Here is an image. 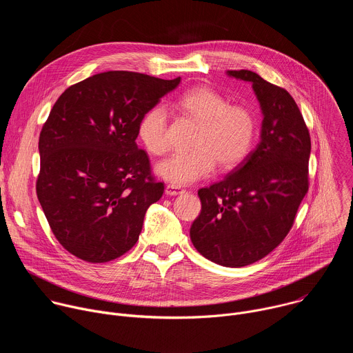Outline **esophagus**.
I'll return each instance as SVG.
<instances>
[{
  "mask_svg": "<svg viewBox=\"0 0 353 353\" xmlns=\"http://www.w3.org/2000/svg\"><path fill=\"white\" fill-rule=\"evenodd\" d=\"M165 191H166V194H168V195H177V194H183V192H185V190H184V188H181L180 185H174V184H168Z\"/></svg>",
  "mask_w": 353,
  "mask_h": 353,
  "instance_id": "obj_1",
  "label": "esophagus"
}]
</instances>
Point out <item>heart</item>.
I'll list each match as a JSON object with an SVG mask.
<instances>
[{"mask_svg":"<svg viewBox=\"0 0 353 353\" xmlns=\"http://www.w3.org/2000/svg\"><path fill=\"white\" fill-rule=\"evenodd\" d=\"M177 106L199 121L194 149L176 152L157 166L165 180L190 184L208 177L216 162L222 169L237 166L254 143L257 121L250 109L229 105V100L210 86H195L177 99ZM138 137L148 152L163 155L169 149L168 114L163 108L149 109L138 123Z\"/></svg>","mask_w":353,"mask_h":353,"instance_id":"heart-1","label":"heart"}]
</instances>
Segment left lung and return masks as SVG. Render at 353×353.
Here are the masks:
<instances>
[{"mask_svg": "<svg viewBox=\"0 0 353 353\" xmlns=\"http://www.w3.org/2000/svg\"><path fill=\"white\" fill-rule=\"evenodd\" d=\"M229 75L253 83L264 114L261 141L222 181L198 190L201 214L190 237L199 254L239 268L276 248L309 191L310 132L290 93L259 74Z\"/></svg>", "mask_w": 353, "mask_h": 353, "instance_id": "obj_1", "label": "left lung"}]
</instances>
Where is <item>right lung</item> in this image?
I'll return each mask as SVG.
<instances>
[{
	"label": "right lung",
	"mask_w": 353,
	"mask_h": 353,
	"mask_svg": "<svg viewBox=\"0 0 353 353\" xmlns=\"http://www.w3.org/2000/svg\"><path fill=\"white\" fill-rule=\"evenodd\" d=\"M180 77L109 71L71 85L39 137L36 192L59 243L79 260L108 263L137 243L165 184L139 149L138 123Z\"/></svg>",
	"instance_id": "right-lung-1"
}]
</instances>
